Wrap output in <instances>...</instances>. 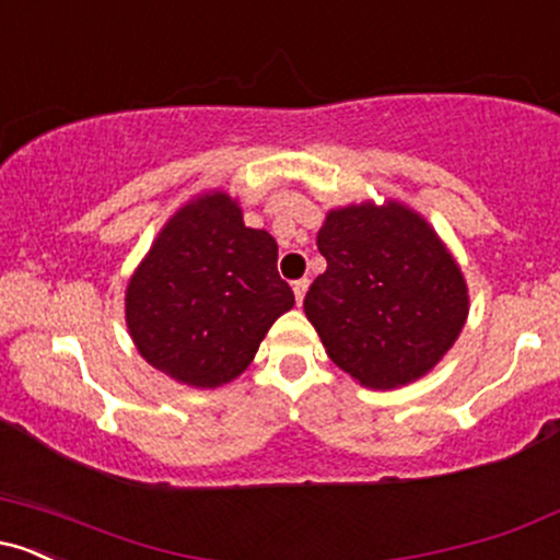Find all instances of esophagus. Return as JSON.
Here are the masks:
<instances>
[{"label":"esophagus","mask_w":560,"mask_h":560,"mask_svg":"<svg viewBox=\"0 0 560 560\" xmlns=\"http://www.w3.org/2000/svg\"><path fill=\"white\" fill-rule=\"evenodd\" d=\"M307 284H311V281H307V279H298V281H292V289H294V300H298V305H302V300H305Z\"/></svg>","instance_id":"1"}]
</instances>
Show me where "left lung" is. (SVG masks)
<instances>
[{
  "label": "left lung",
  "mask_w": 560,
  "mask_h": 560,
  "mask_svg": "<svg viewBox=\"0 0 560 560\" xmlns=\"http://www.w3.org/2000/svg\"><path fill=\"white\" fill-rule=\"evenodd\" d=\"M326 271L305 316L339 369L392 389L434 369L468 316L460 268L429 223L389 202L331 210L318 231Z\"/></svg>",
  "instance_id": "1"
}]
</instances>
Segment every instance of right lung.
Wrapping results in <instances>:
<instances>
[{"instance_id": "1", "label": "right lung", "mask_w": 560, "mask_h": 560, "mask_svg": "<svg viewBox=\"0 0 560 560\" xmlns=\"http://www.w3.org/2000/svg\"><path fill=\"white\" fill-rule=\"evenodd\" d=\"M279 244L247 229L226 195L199 197L171 218L126 292V320L141 358L189 387H218L253 363L294 294Z\"/></svg>"}]
</instances>
